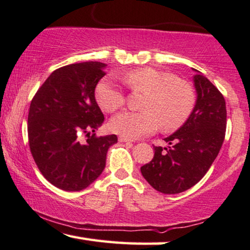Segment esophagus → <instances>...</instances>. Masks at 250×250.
<instances>
[{
    "instance_id": "esophagus-1",
    "label": "esophagus",
    "mask_w": 250,
    "mask_h": 250,
    "mask_svg": "<svg viewBox=\"0 0 250 250\" xmlns=\"http://www.w3.org/2000/svg\"><path fill=\"white\" fill-rule=\"evenodd\" d=\"M118 141H119V142H126V143H132V142H133L131 139L125 138V136H122V135L118 138Z\"/></svg>"
}]
</instances>
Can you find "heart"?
Returning a JSON list of instances; mask_svg holds the SVG:
<instances>
[{
  "instance_id": "b5f03b06",
  "label": "heart",
  "mask_w": 250,
  "mask_h": 250,
  "mask_svg": "<svg viewBox=\"0 0 250 250\" xmlns=\"http://www.w3.org/2000/svg\"><path fill=\"white\" fill-rule=\"evenodd\" d=\"M133 92H146L142 112L123 111L110 121L117 134L136 139L151 134L159 126L165 132L180 128L192 114L196 92L189 82L156 68H138L122 77ZM95 99L104 111L114 112L125 104V93L111 78L97 85Z\"/></svg>"
}]
</instances>
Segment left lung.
I'll return each instance as SVG.
<instances>
[{"label": "left lung", "mask_w": 250, "mask_h": 250, "mask_svg": "<svg viewBox=\"0 0 250 250\" xmlns=\"http://www.w3.org/2000/svg\"><path fill=\"white\" fill-rule=\"evenodd\" d=\"M196 70V69H194ZM197 102L182 127L165 139L167 148L153 146L155 155L141 167L153 189L162 193L183 192L208 172L220 152L227 129L223 94L200 73L194 75Z\"/></svg>", "instance_id": "obj_1"}]
</instances>
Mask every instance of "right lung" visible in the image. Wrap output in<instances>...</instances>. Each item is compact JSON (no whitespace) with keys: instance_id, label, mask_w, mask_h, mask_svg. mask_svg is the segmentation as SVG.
I'll list each match as a JSON object with an SVG mask.
<instances>
[{"instance_id":"1","label":"right lung","mask_w":250,"mask_h":250,"mask_svg":"<svg viewBox=\"0 0 250 250\" xmlns=\"http://www.w3.org/2000/svg\"><path fill=\"white\" fill-rule=\"evenodd\" d=\"M105 66L88 61L58 68L30 102V152L42 175L61 190L81 191L94 182L117 142L115 134L94 133L104 121L94 90Z\"/></svg>"}]
</instances>
